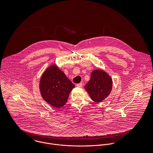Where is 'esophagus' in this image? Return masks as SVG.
<instances>
[{
  "label": "esophagus",
  "mask_w": 153,
  "mask_h": 153,
  "mask_svg": "<svg viewBox=\"0 0 153 153\" xmlns=\"http://www.w3.org/2000/svg\"><path fill=\"white\" fill-rule=\"evenodd\" d=\"M76 87L78 88L82 87V82H81V83H79V84H76Z\"/></svg>",
  "instance_id": "1"
}]
</instances>
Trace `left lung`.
<instances>
[{
	"label": "left lung",
	"instance_id": "obj_1",
	"mask_svg": "<svg viewBox=\"0 0 153 153\" xmlns=\"http://www.w3.org/2000/svg\"><path fill=\"white\" fill-rule=\"evenodd\" d=\"M112 79L108 73L102 69H95L91 74V79L85 85L91 100L100 102L109 96L112 91Z\"/></svg>",
	"mask_w": 153,
	"mask_h": 153
}]
</instances>
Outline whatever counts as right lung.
Masks as SVG:
<instances>
[{
	"label": "right lung",
	"mask_w": 153,
	"mask_h": 153,
	"mask_svg": "<svg viewBox=\"0 0 153 153\" xmlns=\"http://www.w3.org/2000/svg\"><path fill=\"white\" fill-rule=\"evenodd\" d=\"M75 85L55 64L46 69L39 81V90L42 98L56 108L65 105Z\"/></svg>",
	"instance_id": "right-lung-1"
}]
</instances>
